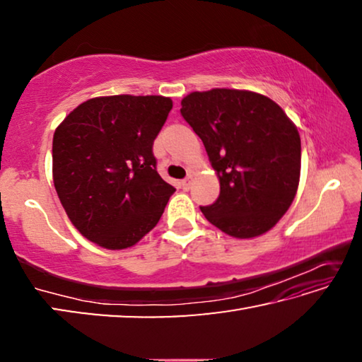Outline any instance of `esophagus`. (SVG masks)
<instances>
[{
    "instance_id": "34e87169",
    "label": "esophagus",
    "mask_w": 362,
    "mask_h": 362,
    "mask_svg": "<svg viewBox=\"0 0 362 362\" xmlns=\"http://www.w3.org/2000/svg\"><path fill=\"white\" fill-rule=\"evenodd\" d=\"M189 185H192V175H188L187 179H183V180H182V187H183V189H188V188H189Z\"/></svg>"
}]
</instances>
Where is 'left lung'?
Instances as JSON below:
<instances>
[{"mask_svg": "<svg viewBox=\"0 0 362 362\" xmlns=\"http://www.w3.org/2000/svg\"><path fill=\"white\" fill-rule=\"evenodd\" d=\"M180 113L220 182L216 203L201 207L204 217L240 240L272 230L300 180V136L284 110L252 90L211 89L183 97Z\"/></svg>", "mask_w": 362, "mask_h": 362, "instance_id": "left-lung-1", "label": "left lung"}]
</instances>
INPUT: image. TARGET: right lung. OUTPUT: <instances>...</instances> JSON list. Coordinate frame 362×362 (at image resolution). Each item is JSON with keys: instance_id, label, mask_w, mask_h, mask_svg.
<instances>
[{"instance_id": "right-lung-1", "label": "right lung", "mask_w": 362, "mask_h": 362, "mask_svg": "<svg viewBox=\"0 0 362 362\" xmlns=\"http://www.w3.org/2000/svg\"><path fill=\"white\" fill-rule=\"evenodd\" d=\"M170 108L163 95L94 97L54 132V187L70 222L97 246L131 247L161 218L175 188L158 174L153 142Z\"/></svg>"}]
</instances>
